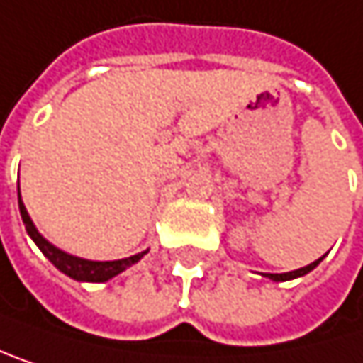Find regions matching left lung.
<instances>
[{
  "mask_svg": "<svg viewBox=\"0 0 363 363\" xmlns=\"http://www.w3.org/2000/svg\"><path fill=\"white\" fill-rule=\"evenodd\" d=\"M323 260V256L319 258V260H315V262H311L308 267H302V269H298V271H291V272H267L264 277H269L272 281H289V279H296V277H302V274H306V272H311L319 262Z\"/></svg>",
  "mask_w": 363,
  "mask_h": 363,
  "instance_id": "obj_1",
  "label": "left lung"
}]
</instances>
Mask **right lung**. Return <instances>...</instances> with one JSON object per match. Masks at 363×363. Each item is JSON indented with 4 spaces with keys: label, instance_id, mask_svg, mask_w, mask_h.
<instances>
[{
    "label": "right lung",
    "instance_id": "1",
    "mask_svg": "<svg viewBox=\"0 0 363 363\" xmlns=\"http://www.w3.org/2000/svg\"><path fill=\"white\" fill-rule=\"evenodd\" d=\"M18 209H21V218H23V224L27 228V235L33 239V243L42 250V254L59 269L61 272H65L67 277L76 279V281H89V283H103V281H109L111 277L120 274L122 271H126L128 267H133L135 262H139L147 252H141V254H135L130 258H122V260H111V262H94V260H84V258H78V256H72L59 247H55L50 241H46L35 224L31 222L27 209H25V203L21 201V188H18Z\"/></svg>",
    "mask_w": 363,
    "mask_h": 363
}]
</instances>
